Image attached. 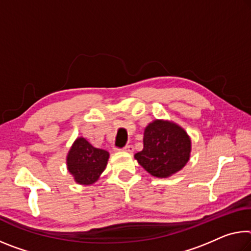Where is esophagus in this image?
I'll return each instance as SVG.
<instances>
[{"label":"esophagus","mask_w":251,"mask_h":251,"mask_svg":"<svg viewBox=\"0 0 251 251\" xmlns=\"http://www.w3.org/2000/svg\"><path fill=\"white\" fill-rule=\"evenodd\" d=\"M123 152H127V153H133L134 152V147L132 145H127L122 149Z\"/></svg>","instance_id":"esophagus-1"}]
</instances>
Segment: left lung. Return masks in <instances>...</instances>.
I'll return each mask as SVG.
<instances>
[{
	"label": "left lung",
	"mask_w": 251,
	"mask_h": 251,
	"mask_svg": "<svg viewBox=\"0 0 251 251\" xmlns=\"http://www.w3.org/2000/svg\"><path fill=\"white\" fill-rule=\"evenodd\" d=\"M144 147L134 155L151 176L169 177L184 168L191 156V138L176 123L154 119L144 129Z\"/></svg>",
	"instance_id": "8db88e82"
}]
</instances>
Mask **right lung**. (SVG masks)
<instances>
[{"label":"right lung","instance_id":"right-lung-1","mask_svg":"<svg viewBox=\"0 0 251 251\" xmlns=\"http://www.w3.org/2000/svg\"><path fill=\"white\" fill-rule=\"evenodd\" d=\"M109 153L96 149L85 137H77L67 154V169L75 183L91 185L104 172Z\"/></svg>","mask_w":251,"mask_h":251}]
</instances>
